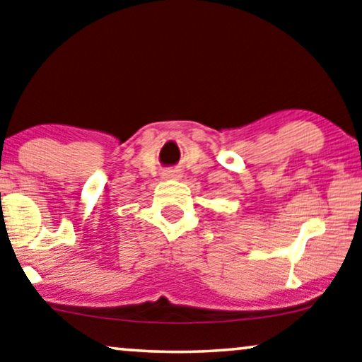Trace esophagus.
<instances>
[{"mask_svg":"<svg viewBox=\"0 0 362 362\" xmlns=\"http://www.w3.org/2000/svg\"><path fill=\"white\" fill-rule=\"evenodd\" d=\"M164 177L165 179H179V172H175V170H165L164 172Z\"/></svg>","mask_w":362,"mask_h":362,"instance_id":"obj_1","label":"esophagus"}]
</instances>
